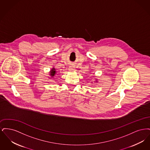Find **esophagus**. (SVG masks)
Segmentation results:
<instances>
[{
	"label": "esophagus",
	"instance_id": "esophagus-1",
	"mask_svg": "<svg viewBox=\"0 0 150 150\" xmlns=\"http://www.w3.org/2000/svg\"><path fill=\"white\" fill-rule=\"evenodd\" d=\"M70 71H74L75 70V67H74V66H73V65H71V66H70V67H69V69Z\"/></svg>",
	"mask_w": 150,
	"mask_h": 150
}]
</instances>
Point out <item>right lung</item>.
I'll return each instance as SVG.
<instances>
[{
  "mask_svg": "<svg viewBox=\"0 0 150 150\" xmlns=\"http://www.w3.org/2000/svg\"><path fill=\"white\" fill-rule=\"evenodd\" d=\"M56 74V69L53 67V68L52 69V70H50V76L51 77H53Z\"/></svg>",
  "mask_w": 150,
  "mask_h": 150,
  "instance_id": "add662e5",
  "label": "right lung"
}]
</instances>
